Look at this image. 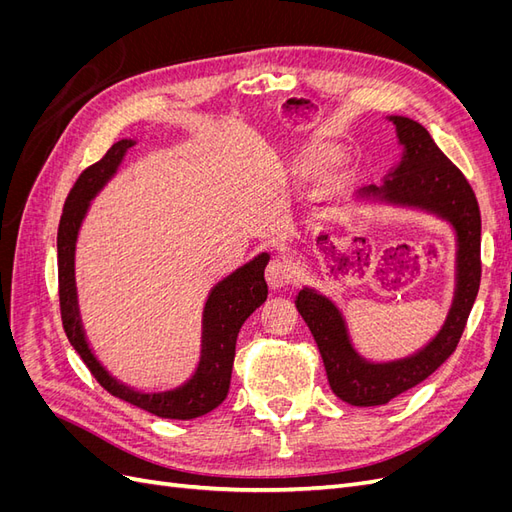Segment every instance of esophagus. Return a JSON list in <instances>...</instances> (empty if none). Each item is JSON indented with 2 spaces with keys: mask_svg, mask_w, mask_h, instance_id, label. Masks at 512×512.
<instances>
[{
  "mask_svg": "<svg viewBox=\"0 0 512 512\" xmlns=\"http://www.w3.org/2000/svg\"><path fill=\"white\" fill-rule=\"evenodd\" d=\"M265 277H267L269 288L280 290V288H284L286 284H290V280H292V267L288 265L286 260H282V258H273V260L269 262V265H267Z\"/></svg>",
  "mask_w": 512,
  "mask_h": 512,
  "instance_id": "esophagus-1",
  "label": "esophagus"
}]
</instances>
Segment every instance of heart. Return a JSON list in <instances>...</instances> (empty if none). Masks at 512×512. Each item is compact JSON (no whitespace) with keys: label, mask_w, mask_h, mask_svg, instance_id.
<instances>
[{"label":"heart","mask_w":512,"mask_h":512,"mask_svg":"<svg viewBox=\"0 0 512 512\" xmlns=\"http://www.w3.org/2000/svg\"><path fill=\"white\" fill-rule=\"evenodd\" d=\"M331 151H333V145L327 141V138H318V136L307 138V141H303L290 153V160H288L290 175L299 179L314 175L322 165L321 162L331 155ZM322 166L318 179L327 185H337L346 177L350 160L344 156V153H335V156Z\"/></svg>","instance_id":"heart-1"}]
</instances>
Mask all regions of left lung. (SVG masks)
<instances>
[{
  "instance_id": "8db88e82",
  "label": "left lung",
  "mask_w": 512,
  "mask_h": 512,
  "mask_svg": "<svg viewBox=\"0 0 512 512\" xmlns=\"http://www.w3.org/2000/svg\"><path fill=\"white\" fill-rule=\"evenodd\" d=\"M401 147L399 162L380 185L356 192L354 205L384 203L425 211L455 232V290L440 331L416 352L393 361H369L354 348L342 309L327 294L303 286L294 305L312 331L331 391L350 406H382L431 376L459 344L480 286V211L461 170L421 123L389 115Z\"/></svg>"
}]
</instances>
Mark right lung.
Instances as JSON below:
<instances>
[{
    "label": "right lung",
    "instance_id": "right-lung-1",
    "mask_svg": "<svg viewBox=\"0 0 512 512\" xmlns=\"http://www.w3.org/2000/svg\"><path fill=\"white\" fill-rule=\"evenodd\" d=\"M136 145V138H121L106 156L83 170L76 179L74 188L68 194L61 213L57 230V269H59V305L61 320L74 350L89 367L94 378L104 389L128 401V404L143 408L162 418H177V421H190V418L203 416L218 408L228 395L232 361H235V344L241 324L250 318L252 312L267 301V282L265 267L269 254L260 252L245 265L237 267L232 273L215 284L203 307V329H200V356L198 363L188 380L168 389H136L108 371L91 348L79 307V290H76V241L83 226L85 215L104 185L111 181L126 158L130 147Z\"/></svg>",
    "mask_w": 512,
    "mask_h": 512
}]
</instances>
